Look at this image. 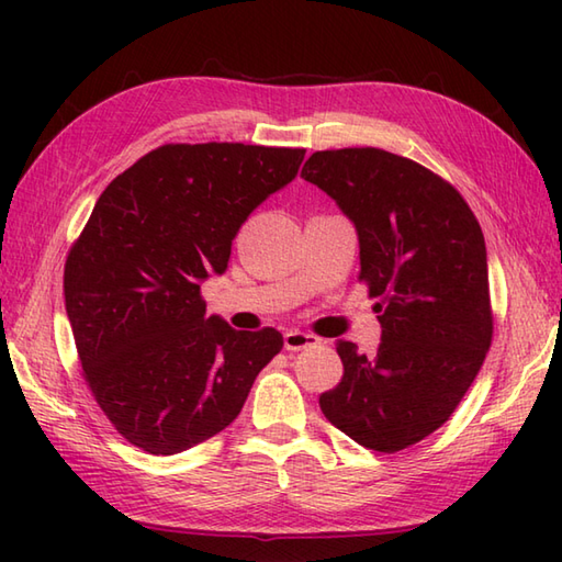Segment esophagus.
Listing matches in <instances>:
<instances>
[{
  "mask_svg": "<svg viewBox=\"0 0 562 562\" xmlns=\"http://www.w3.org/2000/svg\"><path fill=\"white\" fill-rule=\"evenodd\" d=\"M314 345H318V338L312 336V333H304V330H288V333H284V348H288L290 352L314 348Z\"/></svg>",
  "mask_w": 562,
  "mask_h": 562,
  "instance_id": "obj_1",
  "label": "esophagus"
}]
</instances>
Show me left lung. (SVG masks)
<instances>
[{
	"mask_svg": "<svg viewBox=\"0 0 562 562\" xmlns=\"http://www.w3.org/2000/svg\"><path fill=\"white\" fill-rule=\"evenodd\" d=\"M302 178L355 224L360 280L379 296L376 355L338 342L345 372L321 411L357 445L401 451L449 420L491 348L481 224L453 186L384 149L314 151Z\"/></svg>",
	"mask_w": 562,
	"mask_h": 562,
	"instance_id": "8db88e82",
	"label": "left lung"
}]
</instances>
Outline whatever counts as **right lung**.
I'll return each instance as SVG.
<instances>
[{
    "instance_id": "right-lung-1",
    "label": "right lung",
    "mask_w": 562,
    "mask_h": 562,
    "mask_svg": "<svg viewBox=\"0 0 562 562\" xmlns=\"http://www.w3.org/2000/svg\"><path fill=\"white\" fill-rule=\"evenodd\" d=\"M306 149L164 145L103 190L65 266V308L91 393L130 445L181 453L234 423L282 350L274 328L207 316L200 284L229 266L260 202Z\"/></svg>"
}]
</instances>
